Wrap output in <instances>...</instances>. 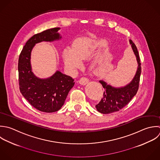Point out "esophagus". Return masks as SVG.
<instances>
[{
    "mask_svg": "<svg viewBox=\"0 0 160 160\" xmlns=\"http://www.w3.org/2000/svg\"><path fill=\"white\" fill-rule=\"evenodd\" d=\"M88 82H89L88 79L87 78H85V77H82V78H81L80 79V80H79L80 83L81 85H85L87 84V83H88Z\"/></svg>",
    "mask_w": 160,
    "mask_h": 160,
    "instance_id": "esophagus-1",
    "label": "esophagus"
}]
</instances>
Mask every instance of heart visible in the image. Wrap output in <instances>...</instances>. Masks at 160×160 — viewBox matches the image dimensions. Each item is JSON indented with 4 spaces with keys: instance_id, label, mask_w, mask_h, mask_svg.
<instances>
[{
    "instance_id": "1",
    "label": "heart",
    "mask_w": 160,
    "mask_h": 160,
    "mask_svg": "<svg viewBox=\"0 0 160 160\" xmlns=\"http://www.w3.org/2000/svg\"><path fill=\"white\" fill-rule=\"evenodd\" d=\"M98 45V42L90 37H83L76 39L73 47L67 46L62 52L65 65L72 71L77 70L82 65V60L91 55Z\"/></svg>"
}]
</instances>
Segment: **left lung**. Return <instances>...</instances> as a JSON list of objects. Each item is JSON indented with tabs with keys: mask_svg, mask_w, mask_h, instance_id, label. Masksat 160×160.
Masks as SVG:
<instances>
[{
	"mask_svg": "<svg viewBox=\"0 0 160 160\" xmlns=\"http://www.w3.org/2000/svg\"><path fill=\"white\" fill-rule=\"evenodd\" d=\"M132 48L136 57L138 67L132 81L123 87H115L108 84L103 80L99 81L105 89L103 97L95 107L101 113L108 114L119 111L126 106L137 94L138 90L141 75V63L137 48L132 40H129Z\"/></svg>",
	"mask_w": 160,
	"mask_h": 160,
	"instance_id": "1",
	"label": "left lung"
}]
</instances>
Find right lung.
<instances>
[{
    "instance_id": "1",
    "label": "right lung",
    "mask_w": 160,
    "mask_h": 160,
    "mask_svg": "<svg viewBox=\"0 0 160 160\" xmlns=\"http://www.w3.org/2000/svg\"><path fill=\"white\" fill-rule=\"evenodd\" d=\"M60 29L55 27L33 35L26 42L18 58L19 88L22 95L34 108L46 113L57 112L62 107L75 85L74 79L59 70L46 78L37 77L32 72L31 53L37 43L61 40Z\"/></svg>"
}]
</instances>
